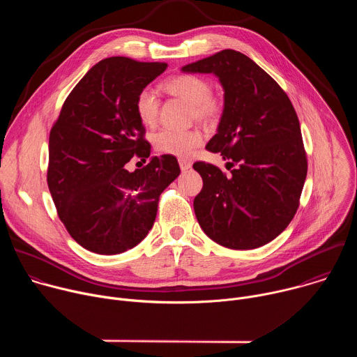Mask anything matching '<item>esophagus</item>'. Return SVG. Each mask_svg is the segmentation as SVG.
Instances as JSON below:
<instances>
[{"mask_svg": "<svg viewBox=\"0 0 357 357\" xmlns=\"http://www.w3.org/2000/svg\"><path fill=\"white\" fill-rule=\"evenodd\" d=\"M179 167H181V171L182 172H186L192 168V162L189 160H185V158H181L179 160Z\"/></svg>", "mask_w": 357, "mask_h": 357, "instance_id": "esophagus-1", "label": "esophagus"}]
</instances>
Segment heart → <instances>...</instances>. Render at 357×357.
I'll use <instances>...</instances> for the list:
<instances>
[{
    "label": "heart",
    "mask_w": 357,
    "mask_h": 357,
    "mask_svg": "<svg viewBox=\"0 0 357 357\" xmlns=\"http://www.w3.org/2000/svg\"><path fill=\"white\" fill-rule=\"evenodd\" d=\"M168 93L182 98L190 106L192 117L200 123H216L223 113L222 100L211 93V83L196 75H179L164 83ZM135 112L145 126H152L160 113V97L151 87L139 90L135 98ZM203 134L197 128L176 131L161 130L154 135L155 148L162 154L189 157L202 144Z\"/></svg>",
    "instance_id": "obj_1"
}]
</instances>
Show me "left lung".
I'll use <instances>...</instances> for the list:
<instances>
[{
    "instance_id": "1",
    "label": "left lung",
    "mask_w": 357,
    "mask_h": 357,
    "mask_svg": "<svg viewBox=\"0 0 357 357\" xmlns=\"http://www.w3.org/2000/svg\"><path fill=\"white\" fill-rule=\"evenodd\" d=\"M213 73L225 91L218 132L206 149L220 152L230 175L195 162L203 188L196 219L213 241L233 250L261 247L281 234L299 206L307 178L296 113L278 83L248 56L225 49L182 68Z\"/></svg>"
}]
</instances>
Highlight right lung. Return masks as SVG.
<instances>
[{"label": "right lung", "mask_w": 357, "mask_h": 357, "mask_svg": "<svg viewBox=\"0 0 357 357\" xmlns=\"http://www.w3.org/2000/svg\"><path fill=\"white\" fill-rule=\"evenodd\" d=\"M168 68L160 62L107 58L96 63L65 100L49 135L47 186L59 219L86 250L120 254L145 238L160 195L181 174L174 155L151 157L135 98Z\"/></svg>", "instance_id": "add662e5"}]
</instances>
